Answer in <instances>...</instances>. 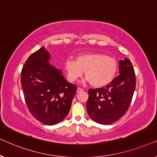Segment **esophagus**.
Returning <instances> with one entry per match:
<instances>
[{"instance_id": "obj_1", "label": "esophagus", "mask_w": 157, "mask_h": 157, "mask_svg": "<svg viewBox=\"0 0 157 157\" xmlns=\"http://www.w3.org/2000/svg\"><path fill=\"white\" fill-rule=\"evenodd\" d=\"M81 91H83V89L78 87V89H77V93H80V92H81Z\"/></svg>"}]
</instances>
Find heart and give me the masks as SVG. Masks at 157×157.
I'll return each instance as SVG.
<instances>
[{
    "mask_svg": "<svg viewBox=\"0 0 157 157\" xmlns=\"http://www.w3.org/2000/svg\"><path fill=\"white\" fill-rule=\"evenodd\" d=\"M64 68L71 82L78 80L84 71L86 81L94 87L99 88L113 81L117 74L118 64L112 57L98 52H88L76 56L75 61L66 59Z\"/></svg>",
    "mask_w": 157,
    "mask_h": 157,
    "instance_id": "heart-1",
    "label": "heart"
}]
</instances>
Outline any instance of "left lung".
Instances as JSON below:
<instances>
[{"mask_svg": "<svg viewBox=\"0 0 157 157\" xmlns=\"http://www.w3.org/2000/svg\"><path fill=\"white\" fill-rule=\"evenodd\" d=\"M119 75L105 87L89 90L86 110L96 123L109 125L127 111L136 88L132 63L128 59L119 61Z\"/></svg>", "mask_w": 157, "mask_h": 157, "instance_id": "8db88e82", "label": "left lung"}]
</instances>
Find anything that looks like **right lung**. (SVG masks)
Returning <instances> with one entry per match:
<instances>
[{"label": "right lung", "instance_id": "add662e5", "mask_svg": "<svg viewBox=\"0 0 157 157\" xmlns=\"http://www.w3.org/2000/svg\"><path fill=\"white\" fill-rule=\"evenodd\" d=\"M50 59L44 46L32 53L22 68L21 82L32 115L43 124L55 125L69 112L77 87L66 81Z\"/></svg>", "mask_w": 157, "mask_h": 157}]
</instances>
